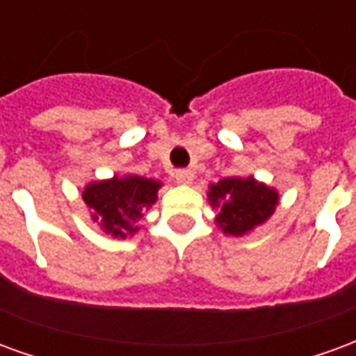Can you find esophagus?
Instances as JSON below:
<instances>
[{
	"mask_svg": "<svg viewBox=\"0 0 356 356\" xmlns=\"http://www.w3.org/2000/svg\"><path fill=\"white\" fill-rule=\"evenodd\" d=\"M174 180L178 184H190L193 180V172L190 168H180V170L174 172Z\"/></svg>",
	"mask_w": 356,
	"mask_h": 356,
	"instance_id": "34e87169",
	"label": "esophagus"
}]
</instances>
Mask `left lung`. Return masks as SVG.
Wrapping results in <instances>:
<instances>
[{"label": "left lung", "instance_id": "1", "mask_svg": "<svg viewBox=\"0 0 356 356\" xmlns=\"http://www.w3.org/2000/svg\"><path fill=\"white\" fill-rule=\"evenodd\" d=\"M209 190L211 205L220 207L216 222L232 236L247 234L263 224L278 205V193L253 178H222Z\"/></svg>", "mask_w": 356, "mask_h": 356}]
</instances>
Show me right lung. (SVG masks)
Returning <instances> with one entry per match:
<instances>
[{
  "instance_id": "obj_1",
  "label": "right lung",
  "mask_w": 356,
  "mask_h": 356,
  "mask_svg": "<svg viewBox=\"0 0 356 356\" xmlns=\"http://www.w3.org/2000/svg\"><path fill=\"white\" fill-rule=\"evenodd\" d=\"M159 188L157 180L142 176H115L107 182L90 184L82 197L92 209L93 220L103 230L115 238H126L138 230L136 222L143 216V211L157 201Z\"/></svg>"
}]
</instances>
